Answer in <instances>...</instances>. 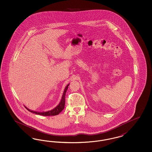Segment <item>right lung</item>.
Listing matches in <instances>:
<instances>
[{
  "label": "right lung",
  "instance_id": "1",
  "mask_svg": "<svg viewBox=\"0 0 152 152\" xmlns=\"http://www.w3.org/2000/svg\"><path fill=\"white\" fill-rule=\"evenodd\" d=\"M69 84H68L64 88V91L63 92L62 96L60 103L58 104V105H57L55 108H53L51 110L47 111H37L32 110L28 109L25 105H24V106L29 111L33 113H34L36 114H38V115H43V116H55V115H58L64 109V105H65L66 92L67 91V90L69 88Z\"/></svg>",
  "mask_w": 152,
  "mask_h": 152
}]
</instances>
